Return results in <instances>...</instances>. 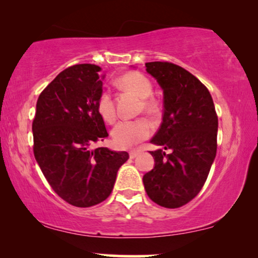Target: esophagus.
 Returning <instances> with one entry per match:
<instances>
[{"instance_id":"obj_1","label":"esophagus","mask_w":258,"mask_h":258,"mask_svg":"<svg viewBox=\"0 0 258 258\" xmlns=\"http://www.w3.org/2000/svg\"><path fill=\"white\" fill-rule=\"evenodd\" d=\"M141 151H142V150H141V149L132 150V151H130V153H129V156H130V158H135V157L137 156V155L141 154Z\"/></svg>"}]
</instances>
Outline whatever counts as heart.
Returning <instances> with one entry per match:
<instances>
[{"instance_id": "b5f03b06", "label": "heart", "mask_w": 258, "mask_h": 258, "mask_svg": "<svg viewBox=\"0 0 258 258\" xmlns=\"http://www.w3.org/2000/svg\"><path fill=\"white\" fill-rule=\"evenodd\" d=\"M118 84L124 89H128L143 100V107L147 111L154 112L156 104L154 101L148 100L153 93V86L150 81L142 74L136 72L126 73L118 79ZM97 111L102 118L108 122H112L115 118V108L111 95L108 90H103L97 98ZM153 132V124L147 118L130 119L121 121L114 126L111 135L115 144L119 148H129L140 143L150 136Z\"/></svg>"}]
</instances>
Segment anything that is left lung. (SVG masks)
Instances as JSON below:
<instances>
[{
	"instance_id": "left-lung-1",
	"label": "left lung",
	"mask_w": 258,
	"mask_h": 258,
	"mask_svg": "<svg viewBox=\"0 0 258 258\" xmlns=\"http://www.w3.org/2000/svg\"><path fill=\"white\" fill-rule=\"evenodd\" d=\"M146 67L163 90L164 111L150 141L163 149L150 151L155 167L143 184L153 202L174 209L196 197L207 181L216 156L218 118L209 90L188 70L170 62Z\"/></svg>"
}]
</instances>
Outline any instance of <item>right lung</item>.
<instances>
[{
    "mask_svg": "<svg viewBox=\"0 0 258 258\" xmlns=\"http://www.w3.org/2000/svg\"><path fill=\"white\" fill-rule=\"evenodd\" d=\"M104 79L95 64H75L58 74L38 96L33 121L34 155L52 190L75 207L107 200L126 151L93 144L108 136L97 111Z\"/></svg>",
    "mask_w": 258,
    "mask_h": 258,
    "instance_id": "right-lung-1",
    "label": "right lung"
}]
</instances>
